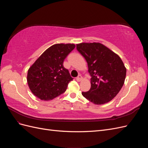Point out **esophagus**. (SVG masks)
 Masks as SVG:
<instances>
[{
  "mask_svg": "<svg viewBox=\"0 0 148 148\" xmlns=\"http://www.w3.org/2000/svg\"><path fill=\"white\" fill-rule=\"evenodd\" d=\"M76 79H77V82H81L82 79H83V77H82V76L81 75H79Z\"/></svg>",
  "mask_w": 148,
  "mask_h": 148,
  "instance_id": "esophagus-1",
  "label": "esophagus"
}]
</instances>
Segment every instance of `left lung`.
Wrapping results in <instances>:
<instances>
[{"mask_svg":"<svg viewBox=\"0 0 148 148\" xmlns=\"http://www.w3.org/2000/svg\"><path fill=\"white\" fill-rule=\"evenodd\" d=\"M77 49L86 59L91 77V88L82 95L97 105L110 101L120 91L126 77L122 59L99 42L78 44Z\"/></svg>","mask_w":148,"mask_h":148,"instance_id":"8db88e82","label":"left lung"}]
</instances>
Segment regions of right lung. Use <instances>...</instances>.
<instances>
[{
	"label": "right lung",
	"instance_id": "add662e5",
	"mask_svg": "<svg viewBox=\"0 0 148 148\" xmlns=\"http://www.w3.org/2000/svg\"><path fill=\"white\" fill-rule=\"evenodd\" d=\"M75 47L74 44H56L48 48L28 71L31 91L41 100L49 101L63 94L73 80L64 60Z\"/></svg>",
	"mask_w": 148,
	"mask_h": 148
}]
</instances>
